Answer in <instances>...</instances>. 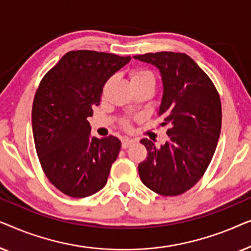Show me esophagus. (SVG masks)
I'll list each match as a JSON object with an SVG mask.
<instances>
[{"label":"esophagus","instance_id":"obj_1","mask_svg":"<svg viewBox=\"0 0 251 251\" xmlns=\"http://www.w3.org/2000/svg\"><path fill=\"white\" fill-rule=\"evenodd\" d=\"M133 144V140H131V139H128V138H125V139H122V147L125 150H126V149H129L130 146H131Z\"/></svg>","mask_w":251,"mask_h":251}]
</instances>
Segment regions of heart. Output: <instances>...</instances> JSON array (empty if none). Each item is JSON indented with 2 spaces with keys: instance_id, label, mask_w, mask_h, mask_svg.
Returning a JSON list of instances; mask_svg holds the SVG:
<instances>
[{
  "instance_id": "b5f03b06",
  "label": "heart",
  "mask_w": 251,
  "mask_h": 251,
  "mask_svg": "<svg viewBox=\"0 0 251 251\" xmlns=\"http://www.w3.org/2000/svg\"><path fill=\"white\" fill-rule=\"evenodd\" d=\"M130 81H131V84L139 83V82H144V81H150L152 82L153 84L155 83L153 74L145 70H133L131 73H130ZM123 126H125L126 128H129L128 122H123Z\"/></svg>"
}]
</instances>
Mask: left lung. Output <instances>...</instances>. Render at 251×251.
I'll return each instance as SVG.
<instances>
[{
  "label": "left lung",
  "mask_w": 251,
  "mask_h": 251,
  "mask_svg": "<svg viewBox=\"0 0 251 251\" xmlns=\"http://www.w3.org/2000/svg\"><path fill=\"white\" fill-rule=\"evenodd\" d=\"M159 68L163 97L159 116L169 140L155 147L144 138L147 157L138 173L145 186L163 197L191 190L211 162L222 129V104L210 77L186 53L161 51L133 56Z\"/></svg>",
  "instance_id": "left-lung-1"
}]
</instances>
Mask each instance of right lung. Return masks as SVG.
<instances>
[{
  "label": "right lung",
  "instance_id": "1",
  "mask_svg": "<svg viewBox=\"0 0 251 251\" xmlns=\"http://www.w3.org/2000/svg\"><path fill=\"white\" fill-rule=\"evenodd\" d=\"M130 59L70 51L40 82L32 108L34 144L47 178L68 197H90L107 183L121 142L92 137L87 118L100 102L106 81Z\"/></svg>",
  "mask_w": 251,
  "mask_h": 251
}]
</instances>
